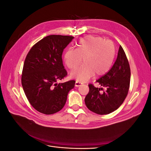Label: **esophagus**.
<instances>
[{
  "label": "esophagus",
  "mask_w": 151,
  "mask_h": 151,
  "mask_svg": "<svg viewBox=\"0 0 151 151\" xmlns=\"http://www.w3.org/2000/svg\"><path fill=\"white\" fill-rule=\"evenodd\" d=\"M82 84L81 83H80V82H79V81H76V83H75V86H76V87H79V86H81Z\"/></svg>",
  "instance_id": "1"
}]
</instances>
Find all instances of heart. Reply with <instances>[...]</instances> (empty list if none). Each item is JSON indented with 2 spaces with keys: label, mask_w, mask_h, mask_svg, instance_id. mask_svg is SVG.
Listing matches in <instances>:
<instances>
[{
  "label": "heart",
  "mask_w": 151,
  "mask_h": 151,
  "mask_svg": "<svg viewBox=\"0 0 151 151\" xmlns=\"http://www.w3.org/2000/svg\"><path fill=\"white\" fill-rule=\"evenodd\" d=\"M116 54L114 43L101 37L89 36L76 44V48H68L63 55L64 62L70 70L76 68L83 58V65L71 72L77 81L85 82L91 77L102 76L109 71Z\"/></svg>",
  "instance_id": "b5f03b06"
}]
</instances>
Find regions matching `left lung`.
I'll return each mask as SVG.
<instances>
[{
	"instance_id": "left-lung-1",
	"label": "left lung",
	"mask_w": 151,
	"mask_h": 151,
	"mask_svg": "<svg viewBox=\"0 0 151 151\" xmlns=\"http://www.w3.org/2000/svg\"><path fill=\"white\" fill-rule=\"evenodd\" d=\"M130 81V68L125 53L122 46L118 50L116 60L113 67L104 76L96 81L107 89L89 84V91L85 98L88 108L98 115H107L119 108L129 92Z\"/></svg>"
}]
</instances>
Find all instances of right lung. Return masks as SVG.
<instances>
[{"mask_svg":"<svg viewBox=\"0 0 151 151\" xmlns=\"http://www.w3.org/2000/svg\"><path fill=\"white\" fill-rule=\"evenodd\" d=\"M71 36L49 35L41 40L27 55L21 83L29 102L38 111L52 115L63 108L74 80L58 83L67 75L63 65V50L72 42Z\"/></svg>","mask_w":151,"mask_h":151,"instance_id":"add662e5","label":"right lung"}]
</instances>
